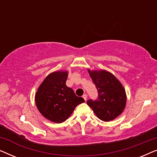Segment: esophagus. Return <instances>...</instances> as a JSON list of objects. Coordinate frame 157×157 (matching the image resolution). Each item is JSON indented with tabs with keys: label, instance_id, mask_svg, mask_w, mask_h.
<instances>
[{
	"label": "esophagus",
	"instance_id": "esophagus-1",
	"mask_svg": "<svg viewBox=\"0 0 157 157\" xmlns=\"http://www.w3.org/2000/svg\"><path fill=\"white\" fill-rule=\"evenodd\" d=\"M83 99H84L85 101H86V99H87V95H86V94H83Z\"/></svg>",
	"mask_w": 157,
	"mask_h": 157
}]
</instances>
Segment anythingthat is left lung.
<instances>
[{
    "label": "left lung",
    "instance_id": "8db88e82",
    "mask_svg": "<svg viewBox=\"0 0 157 157\" xmlns=\"http://www.w3.org/2000/svg\"><path fill=\"white\" fill-rule=\"evenodd\" d=\"M88 71L98 90V97L96 101H87V104L99 119L112 121L121 114L125 109V89L119 79L109 71L90 69Z\"/></svg>",
    "mask_w": 157,
    "mask_h": 157
}]
</instances>
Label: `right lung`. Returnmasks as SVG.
<instances>
[{
	"mask_svg": "<svg viewBox=\"0 0 157 157\" xmlns=\"http://www.w3.org/2000/svg\"><path fill=\"white\" fill-rule=\"evenodd\" d=\"M68 72L56 71L47 76L38 88L35 95L39 112L49 121L62 123L71 115L78 104L84 102L66 85Z\"/></svg>",
	"mask_w": 157,
	"mask_h": 157,
	"instance_id": "1",
	"label": "right lung"
}]
</instances>
